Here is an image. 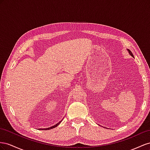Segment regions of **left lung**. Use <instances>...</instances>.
Here are the masks:
<instances>
[{
	"label": "left lung",
	"mask_w": 150,
	"mask_h": 150,
	"mask_svg": "<svg viewBox=\"0 0 150 150\" xmlns=\"http://www.w3.org/2000/svg\"><path fill=\"white\" fill-rule=\"evenodd\" d=\"M128 51H129V53L131 55V56H132V57H133V54H132V53L131 51L130 50H128Z\"/></svg>",
	"instance_id": "1"
}]
</instances>
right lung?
<instances>
[{
  "mask_svg": "<svg viewBox=\"0 0 150 150\" xmlns=\"http://www.w3.org/2000/svg\"><path fill=\"white\" fill-rule=\"evenodd\" d=\"M61 122V121L60 122H59L58 123H57L56 125H54V126H51V127H48V128H46V129H45V130H48V129H53V128H54V127H56L58 125H59V123Z\"/></svg>",
  "mask_w": 150,
  "mask_h": 150,
  "instance_id": "obj_1",
  "label": "right lung"
}]
</instances>
